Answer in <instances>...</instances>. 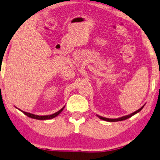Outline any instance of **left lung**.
<instances>
[{
  "label": "left lung",
  "instance_id": "1",
  "mask_svg": "<svg viewBox=\"0 0 160 160\" xmlns=\"http://www.w3.org/2000/svg\"><path fill=\"white\" fill-rule=\"evenodd\" d=\"M145 106V105H144ZM144 106H142V107H141L140 108L138 109V110H137L136 112L131 113V114H128V115H125V116H123V117H119V118H116V119H109V118H106V117H101V116H99V115H97L99 118L101 119V120H105V121H107V122H117V121H122V120H127V119L130 118V117H131L132 116H134V114H137V113L140 112L141 110L143 108V107H144Z\"/></svg>",
  "mask_w": 160,
  "mask_h": 160
}]
</instances>
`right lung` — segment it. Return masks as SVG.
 Returning a JSON list of instances; mask_svg holds the SVG:
<instances>
[{
    "instance_id": "1",
    "label": "right lung",
    "mask_w": 160,
    "mask_h": 160,
    "mask_svg": "<svg viewBox=\"0 0 160 160\" xmlns=\"http://www.w3.org/2000/svg\"><path fill=\"white\" fill-rule=\"evenodd\" d=\"M64 108H65V106L62 107V108L60 109V110L58 111V112H57L56 113H54V114H53L45 115V116H39V115H35V114H31V113H28V112H23V111L20 110V109H19V110L21 111V112H23L24 114H26V116H28L29 117H31V118L36 119V120H51V119H53V118H54V117H56L58 114H60V113L62 112V111L63 110Z\"/></svg>"
}]
</instances>
